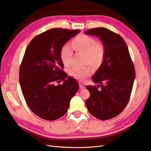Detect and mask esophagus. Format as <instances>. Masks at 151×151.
Here are the masks:
<instances>
[{
	"label": "esophagus",
	"instance_id": "obj_1",
	"mask_svg": "<svg viewBox=\"0 0 151 151\" xmlns=\"http://www.w3.org/2000/svg\"><path fill=\"white\" fill-rule=\"evenodd\" d=\"M80 89H84V88H85V86H84L83 84L80 83Z\"/></svg>",
	"mask_w": 151,
	"mask_h": 151
}]
</instances>
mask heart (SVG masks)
<instances>
[{
	"label": "heart",
	"instance_id": "obj_1",
	"mask_svg": "<svg viewBox=\"0 0 151 151\" xmlns=\"http://www.w3.org/2000/svg\"><path fill=\"white\" fill-rule=\"evenodd\" d=\"M72 48L77 53L84 55V65H90L93 68H97L102 64L106 55L104 45L91 37L86 35H81L75 38L71 41ZM73 52L68 45L62 47L60 51V58L64 65L69 67L71 64ZM71 75L80 82H83L91 74L89 67L84 68H73Z\"/></svg>",
	"mask_w": 151,
	"mask_h": 151
}]
</instances>
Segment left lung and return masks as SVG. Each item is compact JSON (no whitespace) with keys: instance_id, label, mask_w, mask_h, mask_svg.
Masks as SVG:
<instances>
[{"instance_id":"left-lung-1","label":"left lung","mask_w":151,"mask_h":151,"mask_svg":"<svg viewBox=\"0 0 151 151\" xmlns=\"http://www.w3.org/2000/svg\"><path fill=\"white\" fill-rule=\"evenodd\" d=\"M99 37L106 49L104 62L93 76L94 86H87L90 96L86 100L87 110L101 120H109L121 113L127 106L135 78L134 66L124 38L105 27L85 31Z\"/></svg>"}]
</instances>
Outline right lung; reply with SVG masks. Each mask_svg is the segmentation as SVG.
I'll use <instances>...</instances> for the list:
<instances>
[{
  "label": "right lung",
  "mask_w": 151,
  "mask_h": 151,
  "mask_svg": "<svg viewBox=\"0 0 151 151\" xmlns=\"http://www.w3.org/2000/svg\"><path fill=\"white\" fill-rule=\"evenodd\" d=\"M80 31L49 29L34 37L26 48L19 70L21 90L31 111L44 120L52 121L64 116L79 89L76 80L62 70L60 51ZM61 81L64 83L57 85Z\"/></svg>",
  "instance_id": "add662e5"
}]
</instances>
